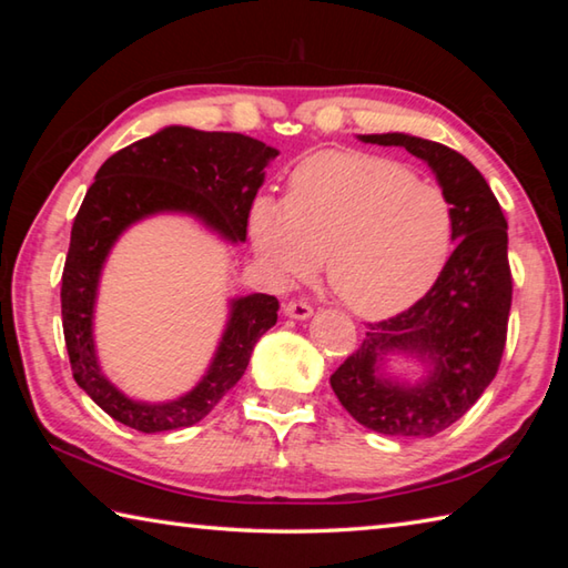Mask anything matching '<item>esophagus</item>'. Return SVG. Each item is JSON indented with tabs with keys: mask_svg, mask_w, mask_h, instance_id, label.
<instances>
[{
	"mask_svg": "<svg viewBox=\"0 0 568 568\" xmlns=\"http://www.w3.org/2000/svg\"><path fill=\"white\" fill-rule=\"evenodd\" d=\"M285 315L295 321H307L313 315V307L305 301H291V303H285Z\"/></svg>",
	"mask_w": 568,
	"mask_h": 568,
	"instance_id": "obj_1",
	"label": "esophagus"
}]
</instances>
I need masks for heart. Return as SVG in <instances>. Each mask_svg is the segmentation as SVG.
Returning a JSON list of instances; mask_svg holds the SVG:
<instances>
[{
  "mask_svg": "<svg viewBox=\"0 0 568 568\" xmlns=\"http://www.w3.org/2000/svg\"><path fill=\"white\" fill-rule=\"evenodd\" d=\"M255 255L281 283L318 271L363 318H388L426 295L450 257L456 207L448 192L400 162L325 150L297 162L287 195L247 207Z\"/></svg>",
  "mask_w": 568,
  "mask_h": 568,
  "instance_id": "1",
  "label": "heart"
}]
</instances>
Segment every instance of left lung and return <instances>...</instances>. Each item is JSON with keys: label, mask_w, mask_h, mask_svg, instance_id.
<instances>
[{"label": "left lung", "mask_w": 568, "mask_h": 568, "mask_svg": "<svg viewBox=\"0 0 568 568\" xmlns=\"http://www.w3.org/2000/svg\"><path fill=\"white\" fill-rule=\"evenodd\" d=\"M358 140L406 148L426 162L456 207V247L416 305L368 325L331 386L361 426L393 438H430L474 406L501 363L514 287L508 225L484 175L456 150L406 132ZM393 357L416 362L419 381L390 374Z\"/></svg>", "instance_id": "8db88e82"}]
</instances>
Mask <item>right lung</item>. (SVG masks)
Listing matches in <instances>:
<instances>
[{"label": "right lung", "mask_w": 568, "mask_h": 568, "mask_svg": "<svg viewBox=\"0 0 568 568\" xmlns=\"http://www.w3.org/2000/svg\"><path fill=\"white\" fill-rule=\"evenodd\" d=\"M275 148L240 132L170 124L104 162L74 217L62 273V328L72 376L98 406L142 434L195 426L243 378L255 343L277 321V297H230L225 331L195 388L172 400L124 396L104 376L94 345L102 267L124 230L155 215H187L230 245L245 243L247 207L265 182Z\"/></svg>", "instance_id": "right-lung-1"}]
</instances>
